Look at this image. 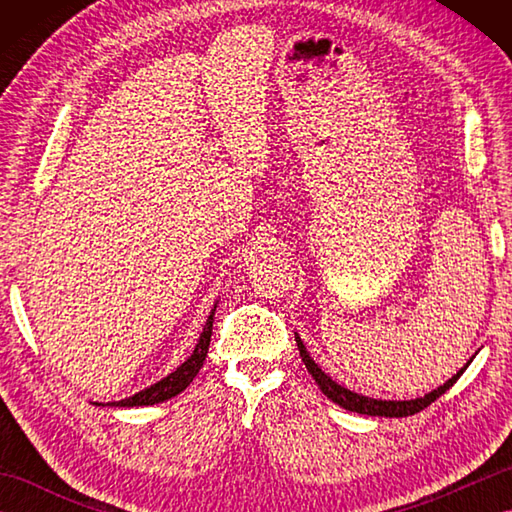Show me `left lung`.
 <instances>
[{"instance_id":"8db88e82","label":"left lung","mask_w":512,"mask_h":512,"mask_svg":"<svg viewBox=\"0 0 512 512\" xmlns=\"http://www.w3.org/2000/svg\"><path fill=\"white\" fill-rule=\"evenodd\" d=\"M295 339H297L301 361L306 363L308 372L312 374L314 380H317V385L321 387L323 394L328 396L332 402H336V405H341L343 409L356 411V413H365V416H385V418L413 416V413H418L424 407H429L431 402H436L444 394V391L455 385V380L462 376L464 369L469 367V363H466L464 369H460V372L455 374L453 378H449L447 383H444L438 389H433L431 394H427L424 398H416V400H374V398H367V396H361V394H354V391L341 387L339 383H334V380L330 376H325V372H321V367L312 361L310 354L306 352V347H303L299 336H295Z\"/></svg>"}]
</instances>
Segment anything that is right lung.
I'll use <instances>...</instances> for the list:
<instances>
[{"instance_id": "right-lung-1", "label": "right lung", "mask_w": 512, "mask_h": 512, "mask_svg": "<svg viewBox=\"0 0 512 512\" xmlns=\"http://www.w3.org/2000/svg\"><path fill=\"white\" fill-rule=\"evenodd\" d=\"M213 317H215V308L213 312L209 314V319H206V325H204V332L200 336L198 345H195L193 354L184 361L176 372H171L167 378L158 380L156 385H151L143 391H138V394H134L132 398H125V400H118V402H112V405H118V407H143V405H156V402H165L173 396H178L180 391H184L189 387L191 380L198 376L200 367L204 363L206 358V352H209V345H211V334H213Z\"/></svg>"}]
</instances>
